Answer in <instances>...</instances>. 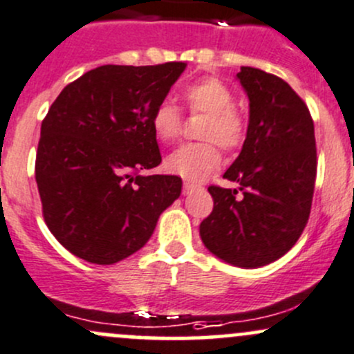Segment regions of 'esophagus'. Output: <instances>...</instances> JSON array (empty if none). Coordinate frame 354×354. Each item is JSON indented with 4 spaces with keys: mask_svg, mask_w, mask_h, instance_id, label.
<instances>
[{
    "mask_svg": "<svg viewBox=\"0 0 354 354\" xmlns=\"http://www.w3.org/2000/svg\"><path fill=\"white\" fill-rule=\"evenodd\" d=\"M196 188H198V185L193 183V181H185V185H183V193H185V195H188V193L195 192Z\"/></svg>",
    "mask_w": 354,
    "mask_h": 354,
    "instance_id": "obj_1",
    "label": "esophagus"
}]
</instances>
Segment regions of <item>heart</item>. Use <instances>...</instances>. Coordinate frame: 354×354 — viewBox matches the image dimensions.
Listing matches in <instances>:
<instances>
[{"mask_svg":"<svg viewBox=\"0 0 354 354\" xmlns=\"http://www.w3.org/2000/svg\"><path fill=\"white\" fill-rule=\"evenodd\" d=\"M181 98L192 113L205 115L200 137L203 142L185 144L166 158L171 173L187 180H202L218 166L221 147L237 149L244 142L248 122L244 113L232 105L234 95L217 77H202L181 89ZM151 127L161 142H171L181 132V113L171 100H162L151 115Z\"/></svg>","mask_w":354,"mask_h":354,"instance_id":"heart-1","label":"heart"}]
</instances>
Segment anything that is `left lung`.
<instances>
[{
  "instance_id": "obj_1",
  "label": "left lung",
  "mask_w": 354,
  "mask_h": 354,
  "mask_svg": "<svg viewBox=\"0 0 354 354\" xmlns=\"http://www.w3.org/2000/svg\"><path fill=\"white\" fill-rule=\"evenodd\" d=\"M237 80L249 98V124L224 178L243 195L208 187L214 210L200 224V237L222 261L259 268L288 252L307 225L317 173L314 122L281 77L243 66Z\"/></svg>"
}]
</instances>
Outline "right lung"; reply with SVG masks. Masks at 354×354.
<instances>
[{
	"instance_id": "obj_1",
	"label": "right lung",
	"mask_w": 354,
	"mask_h": 354,
	"mask_svg": "<svg viewBox=\"0 0 354 354\" xmlns=\"http://www.w3.org/2000/svg\"><path fill=\"white\" fill-rule=\"evenodd\" d=\"M187 64L100 66L69 83L40 127L35 180L44 221L77 258L113 265L147 243L181 178L161 162L151 115Z\"/></svg>"
}]
</instances>
